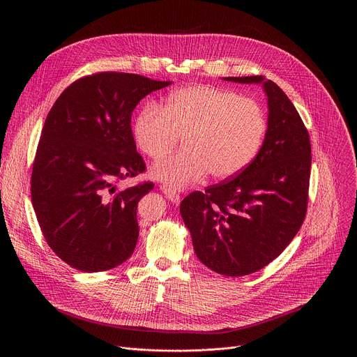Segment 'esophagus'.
Returning a JSON list of instances; mask_svg holds the SVG:
<instances>
[{"instance_id":"34e87169","label":"esophagus","mask_w":357,"mask_h":357,"mask_svg":"<svg viewBox=\"0 0 357 357\" xmlns=\"http://www.w3.org/2000/svg\"><path fill=\"white\" fill-rule=\"evenodd\" d=\"M161 189H162L164 195H165L172 203H179V202H181V195H179L176 190H174V189H171V188H168V186H161Z\"/></svg>"}]
</instances>
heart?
Masks as SVG:
<instances>
[{"instance_id": "obj_1", "label": "heart", "mask_w": 357, "mask_h": 357, "mask_svg": "<svg viewBox=\"0 0 357 357\" xmlns=\"http://www.w3.org/2000/svg\"><path fill=\"white\" fill-rule=\"evenodd\" d=\"M137 148L161 158L183 137V151L151 167L155 181L182 189L202 181L227 179L256 158L267 132L261 106L215 86H188L168 94L161 106L146 103L132 121Z\"/></svg>"}]
</instances>
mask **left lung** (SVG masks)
<instances>
[{
	"mask_svg": "<svg viewBox=\"0 0 357 357\" xmlns=\"http://www.w3.org/2000/svg\"><path fill=\"white\" fill-rule=\"evenodd\" d=\"M263 84L268 100L264 142L240 174L192 192L181 203L197 259L227 277L256 273L285 250L308 206L311 142L287 94L263 76L225 77Z\"/></svg>",
	"mask_w": 357,
	"mask_h": 357,
	"instance_id": "8db88e82",
	"label": "left lung"
}]
</instances>
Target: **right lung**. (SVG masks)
<instances>
[{
    "instance_id": "1",
    "label": "right lung",
    "mask_w": 357,
    "mask_h": 357,
    "mask_svg": "<svg viewBox=\"0 0 357 357\" xmlns=\"http://www.w3.org/2000/svg\"><path fill=\"white\" fill-rule=\"evenodd\" d=\"M134 73L100 72L73 82L50 109L32 165L31 196L42 234L70 267L112 270L138 240L137 205L154 183H116L145 171L131 114L146 94L169 86Z\"/></svg>"
}]
</instances>
